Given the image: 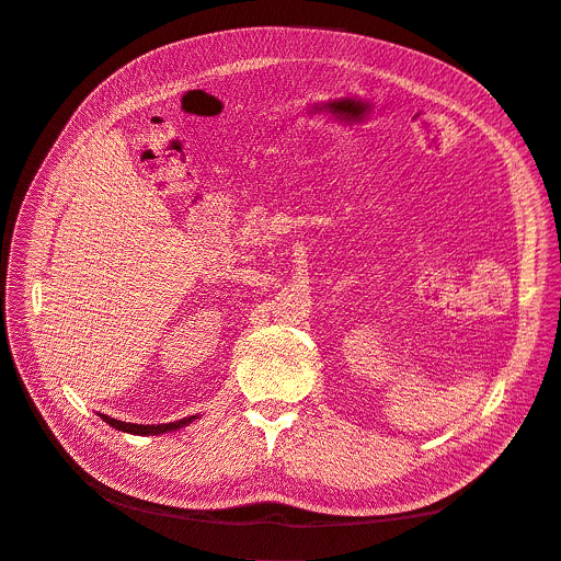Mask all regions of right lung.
<instances>
[{
    "label": "right lung",
    "instance_id": "right-lung-1",
    "mask_svg": "<svg viewBox=\"0 0 561 561\" xmlns=\"http://www.w3.org/2000/svg\"><path fill=\"white\" fill-rule=\"evenodd\" d=\"M197 419L199 416H188V419L174 421V423H163V425H136V423H123V421H117V419H111V416L102 414V421L106 425L121 430V432H127V434H136V436H159V434H165V432H176V430L191 425Z\"/></svg>",
    "mask_w": 561,
    "mask_h": 561
}]
</instances>
